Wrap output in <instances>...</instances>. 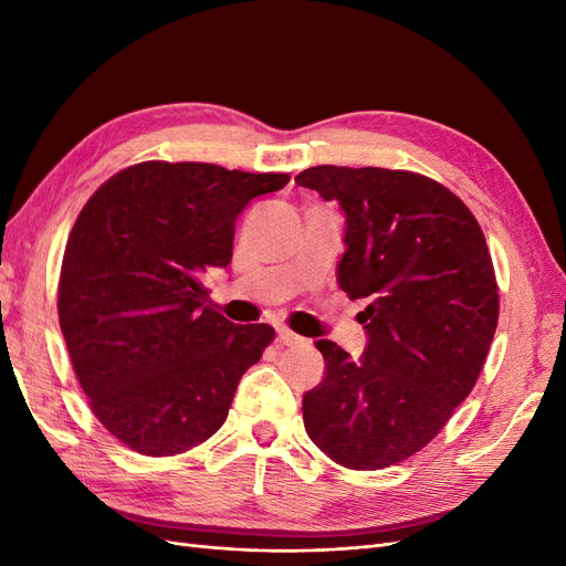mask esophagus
Returning a JSON list of instances; mask_svg holds the SVG:
<instances>
[{
  "label": "esophagus",
  "instance_id": "1",
  "mask_svg": "<svg viewBox=\"0 0 566 566\" xmlns=\"http://www.w3.org/2000/svg\"><path fill=\"white\" fill-rule=\"evenodd\" d=\"M279 342L281 345H285V347H293V345H297V342L302 339V337H297L293 331H287V328H279Z\"/></svg>",
  "mask_w": 566,
  "mask_h": 566
}]
</instances>
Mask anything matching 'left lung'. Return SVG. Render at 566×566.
I'll return each instance as SVG.
<instances>
[{
    "instance_id": "1",
    "label": "left lung",
    "mask_w": 566,
    "mask_h": 566,
    "mask_svg": "<svg viewBox=\"0 0 566 566\" xmlns=\"http://www.w3.org/2000/svg\"><path fill=\"white\" fill-rule=\"evenodd\" d=\"M295 184L345 212L337 283L366 349L318 339L325 378L304 394V430L349 470H380L430 443L468 399L499 323L491 254L468 205L430 177L318 165Z\"/></svg>"
}]
</instances>
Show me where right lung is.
<instances>
[{"label":"right lung","instance_id":"add662e5","mask_svg":"<svg viewBox=\"0 0 566 566\" xmlns=\"http://www.w3.org/2000/svg\"><path fill=\"white\" fill-rule=\"evenodd\" d=\"M287 181L150 160L111 177L82 208L63 254L59 321L94 416L132 451L177 455L224 424L273 328L217 314L202 281L229 266L248 202Z\"/></svg>","mask_w":566,"mask_h":566}]
</instances>
